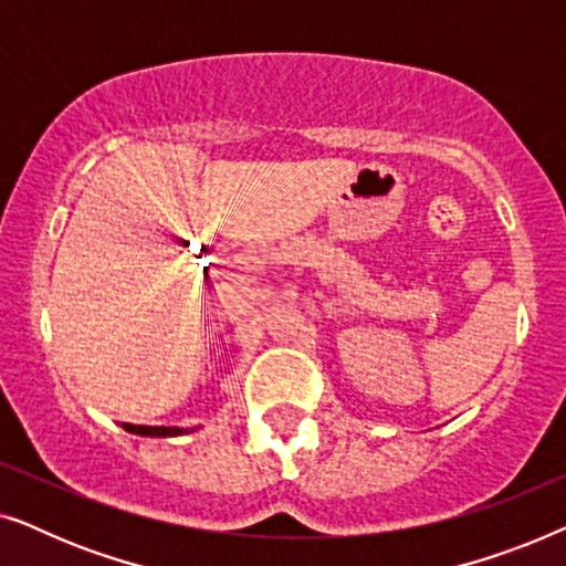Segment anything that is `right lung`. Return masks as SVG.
Listing matches in <instances>:
<instances>
[{"instance_id":"obj_1","label":"right lung","mask_w":566,"mask_h":566,"mask_svg":"<svg viewBox=\"0 0 566 566\" xmlns=\"http://www.w3.org/2000/svg\"><path fill=\"white\" fill-rule=\"evenodd\" d=\"M123 428L134 436H144V438H177L185 436V432H196L198 428H165V424H128L123 422Z\"/></svg>"}]
</instances>
